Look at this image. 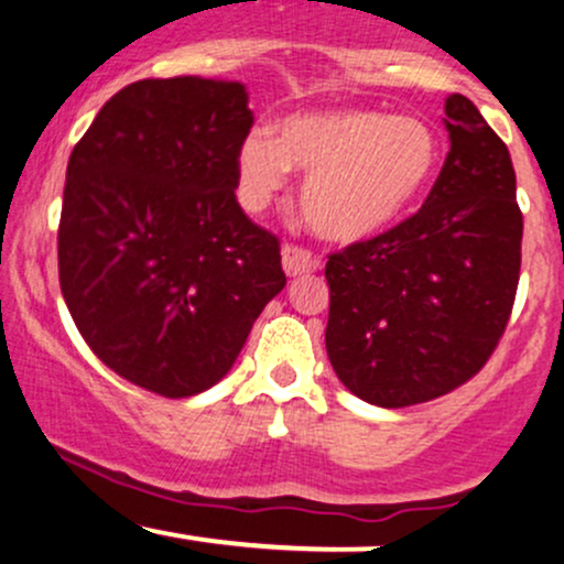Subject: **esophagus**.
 <instances>
[{
    "label": "esophagus",
    "instance_id": "obj_1",
    "mask_svg": "<svg viewBox=\"0 0 564 564\" xmlns=\"http://www.w3.org/2000/svg\"><path fill=\"white\" fill-rule=\"evenodd\" d=\"M281 262H283V270H286L289 278H296V275H304V273H315V270H321V260L315 254H310L307 249H302V246H283L281 251Z\"/></svg>",
    "mask_w": 564,
    "mask_h": 564
}]
</instances>
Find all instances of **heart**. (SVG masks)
I'll use <instances>...</instances> for the list:
<instances>
[{
  "label": "heart",
  "instance_id": "b5f03b06",
  "mask_svg": "<svg viewBox=\"0 0 564 564\" xmlns=\"http://www.w3.org/2000/svg\"><path fill=\"white\" fill-rule=\"evenodd\" d=\"M440 166L426 121L371 108L286 116L275 134L254 127L236 151L238 193L249 206L273 198L289 170L304 172L300 212L328 243H360L413 209Z\"/></svg>",
  "mask_w": 564,
  "mask_h": 564
}]
</instances>
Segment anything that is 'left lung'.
<instances>
[{
    "mask_svg": "<svg viewBox=\"0 0 564 564\" xmlns=\"http://www.w3.org/2000/svg\"><path fill=\"white\" fill-rule=\"evenodd\" d=\"M451 151L424 206L326 262V352L379 408L435 400L490 358L520 281L522 215L509 151L464 95L445 100Z\"/></svg>",
    "mask_w": 564,
    "mask_h": 564,
    "instance_id": "left-lung-1",
    "label": "left lung"
}]
</instances>
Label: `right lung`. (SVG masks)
I'll return each instance as SVG.
<instances>
[{"instance_id": "1", "label": "right lung", "mask_w": 564, "mask_h": 564, "mask_svg": "<svg viewBox=\"0 0 564 564\" xmlns=\"http://www.w3.org/2000/svg\"><path fill=\"white\" fill-rule=\"evenodd\" d=\"M251 124L241 82L142 79L100 108L68 159L63 300L97 358L148 392L215 387L286 286L278 238L236 200Z\"/></svg>"}]
</instances>
